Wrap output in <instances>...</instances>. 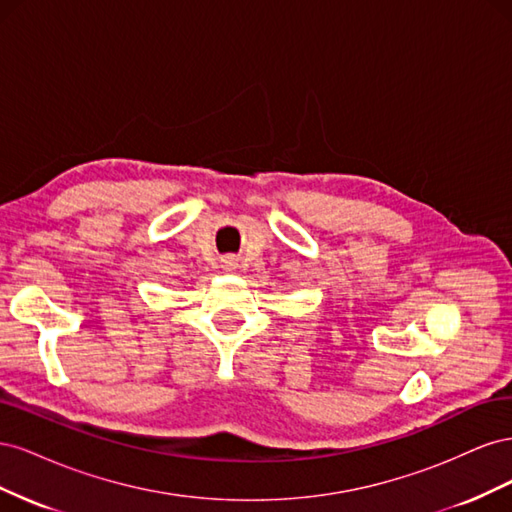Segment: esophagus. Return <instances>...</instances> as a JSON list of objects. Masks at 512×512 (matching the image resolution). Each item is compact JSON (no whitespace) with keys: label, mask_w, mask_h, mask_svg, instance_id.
Wrapping results in <instances>:
<instances>
[{"label":"esophagus","mask_w":512,"mask_h":512,"mask_svg":"<svg viewBox=\"0 0 512 512\" xmlns=\"http://www.w3.org/2000/svg\"><path fill=\"white\" fill-rule=\"evenodd\" d=\"M222 262H224V267H226V269H235V265H237L235 258H232V256H226Z\"/></svg>","instance_id":"obj_1"}]
</instances>
